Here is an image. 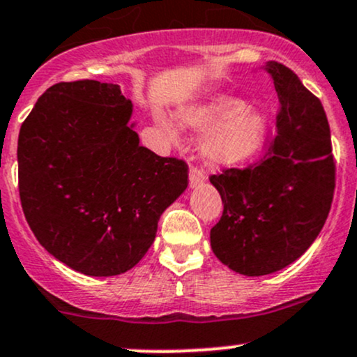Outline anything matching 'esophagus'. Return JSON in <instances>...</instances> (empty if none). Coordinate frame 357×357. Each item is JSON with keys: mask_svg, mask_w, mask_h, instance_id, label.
I'll use <instances>...</instances> for the list:
<instances>
[{"mask_svg": "<svg viewBox=\"0 0 357 357\" xmlns=\"http://www.w3.org/2000/svg\"><path fill=\"white\" fill-rule=\"evenodd\" d=\"M204 182H206V175H204V172H200V170H197V168L192 167L189 172V183H190L192 189H194V187L202 185Z\"/></svg>", "mask_w": 357, "mask_h": 357, "instance_id": "34e87169", "label": "esophagus"}]
</instances>
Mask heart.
<instances>
[{
    "label": "heart",
    "instance_id": "b5f03b06",
    "mask_svg": "<svg viewBox=\"0 0 357 357\" xmlns=\"http://www.w3.org/2000/svg\"><path fill=\"white\" fill-rule=\"evenodd\" d=\"M180 130L202 133L199 153L218 167H234L253 158L266 142L270 118L256 106H246L234 96L218 94L180 106L174 113ZM155 126L168 143L178 142V130L162 116H155Z\"/></svg>",
    "mask_w": 357,
    "mask_h": 357
}]
</instances>
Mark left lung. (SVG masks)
Here are the masks:
<instances>
[{"label": "left lung", "instance_id": "obj_1", "mask_svg": "<svg viewBox=\"0 0 357 357\" xmlns=\"http://www.w3.org/2000/svg\"><path fill=\"white\" fill-rule=\"evenodd\" d=\"M278 92L276 138L258 165L212 175L224 212L211 248L227 268L246 276L291 265L317 239L335 185L326 111L288 67L265 62Z\"/></svg>", "mask_w": 357, "mask_h": 357}]
</instances>
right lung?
I'll return each mask as SVG.
<instances>
[{"instance_id":"add662e5","label":"right lung","mask_w":357,"mask_h":357,"mask_svg":"<svg viewBox=\"0 0 357 357\" xmlns=\"http://www.w3.org/2000/svg\"><path fill=\"white\" fill-rule=\"evenodd\" d=\"M133 104L116 84L43 92L18 136V187L35 238L72 270L114 276L155 241L160 215L187 189L185 162L139 145Z\"/></svg>"}]
</instances>
